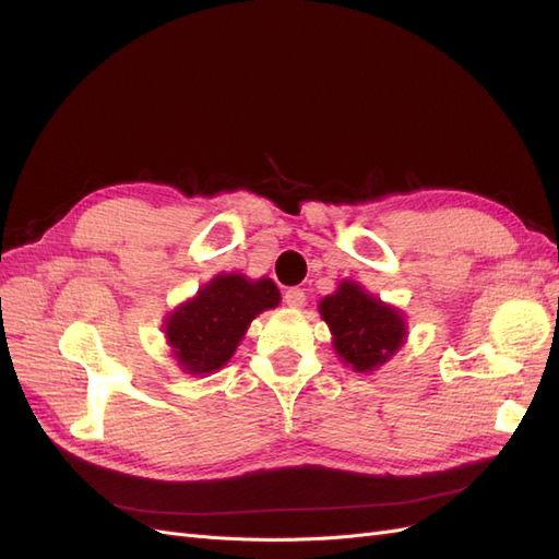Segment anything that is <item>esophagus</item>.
<instances>
[{
	"label": "esophagus",
	"mask_w": 559,
	"mask_h": 559,
	"mask_svg": "<svg viewBox=\"0 0 559 559\" xmlns=\"http://www.w3.org/2000/svg\"><path fill=\"white\" fill-rule=\"evenodd\" d=\"M284 302L289 308H302V306H306V292L298 289V286H294V289L284 294Z\"/></svg>",
	"instance_id": "esophagus-1"
}]
</instances>
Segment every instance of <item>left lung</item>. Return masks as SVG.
<instances>
[{"label":"left lung","instance_id":"8db88e82","mask_svg":"<svg viewBox=\"0 0 559 559\" xmlns=\"http://www.w3.org/2000/svg\"><path fill=\"white\" fill-rule=\"evenodd\" d=\"M319 314L333 335V349L357 373H373L405 343V317L380 298L345 280L319 302Z\"/></svg>","mask_w":559,"mask_h":559}]
</instances>
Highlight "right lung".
<instances>
[{"label":"right lung","mask_w":559,"mask_h":559,"mask_svg":"<svg viewBox=\"0 0 559 559\" xmlns=\"http://www.w3.org/2000/svg\"><path fill=\"white\" fill-rule=\"evenodd\" d=\"M280 300V289L267 277L216 275L191 300L167 314L163 331L173 357L189 376L214 373L238 349L251 319L277 308Z\"/></svg>","instance_id":"1"}]
</instances>
